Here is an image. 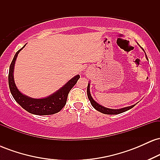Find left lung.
I'll return each mask as SVG.
<instances>
[{"instance_id": "obj_1", "label": "left lung", "mask_w": 160, "mask_h": 160, "mask_svg": "<svg viewBox=\"0 0 160 160\" xmlns=\"http://www.w3.org/2000/svg\"><path fill=\"white\" fill-rule=\"evenodd\" d=\"M143 51H144V49H143ZM145 55H146V53H145ZM146 58L148 60V57H147V55H146ZM89 86H90V82H89V83H88V86H87V95H88V98H89V100L90 101V103L92 104V107L94 108L95 110H97V111H98L101 112V113H104V114H110V115L119 114V113H123V112H125V111H128V110L131 109V108H132L134 106H135V104H133V105L128 106V107L120 108V109H111V108H105V107H104V106H102V105H101V104H99L98 103H97V102H95L94 99L92 98V97L91 93H90V90H89Z\"/></svg>"}]
</instances>
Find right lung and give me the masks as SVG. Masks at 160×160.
<instances>
[{
    "label": "right lung",
    "instance_id": "obj_1",
    "mask_svg": "<svg viewBox=\"0 0 160 160\" xmlns=\"http://www.w3.org/2000/svg\"><path fill=\"white\" fill-rule=\"evenodd\" d=\"M25 45L16 53L13 59L10 64V70H9L8 81L11 94L16 100V102L23 109H25L29 113H33V114L51 115L58 113L66 104L69 92L72 89L73 86L77 83L78 79L80 78V75L78 74L74 76V78H71V80L66 82L62 87L60 88L58 90L53 92L52 95H49V96L45 97V98H33L22 94L18 89L15 81H14L13 72L14 66H15L18 54L25 47Z\"/></svg>",
    "mask_w": 160,
    "mask_h": 160
}]
</instances>
